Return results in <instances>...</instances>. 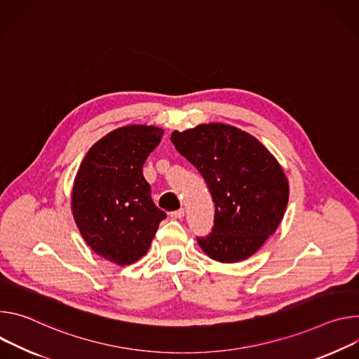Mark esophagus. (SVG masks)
Masks as SVG:
<instances>
[{
    "label": "esophagus",
    "instance_id": "esophagus-1",
    "mask_svg": "<svg viewBox=\"0 0 359 359\" xmlns=\"http://www.w3.org/2000/svg\"><path fill=\"white\" fill-rule=\"evenodd\" d=\"M170 215H171V218H174V219H181V218L184 217V208L177 210V211H172Z\"/></svg>",
    "mask_w": 359,
    "mask_h": 359
}]
</instances>
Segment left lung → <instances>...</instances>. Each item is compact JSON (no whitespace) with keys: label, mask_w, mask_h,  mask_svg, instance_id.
I'll return each instance as SVG.
<instances>
[{"label":"left lung","mask_w":359,"mask_h":359,"mask_svg":"<svg viewBox=\"0 0 359 359\" xmlns=\"http://www.w3.org/2000/svg\"><path fill=\"white\" fill-rule=\"evenodd\" d=\"M171 141L203 175L215 205L214 226L207 236H196L198 245L225 264L255 254L288 204L281 165L257 138L225 124L174 131Z\"/></svg>","instance_id":"left-lung-1"}]
</instances>
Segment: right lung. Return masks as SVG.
Listing matches in <instances>:
<instances>
[{
	"label": "right lung",
	"mask_w": 359,
	"mask_h": 359,
	"mask_svg": "<svg viewBox=\"0 0 359 359\" xmlns=\"http://www.w3.org/2000/svg\"><path fill=\"white\" fill-rule=\"evenodd\" d=\"M156 127L118 128L87 152L72 188V214L100 257L130 265L147 254L167 214L151 198L142 165L161 141Z\"/></svg>",
	"instance_id": "1"
}]
</instances>
